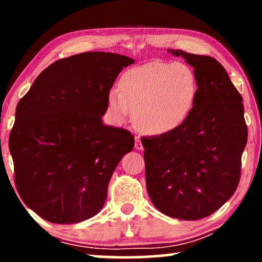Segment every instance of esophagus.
<instances>
[{"instance_id": "34e87169", "label": "esophagus", "mask_w": 262, "mask_h": 262, "mask_svg": "<svg viewBox=\"0 0 262 262\" xmlns=\"http://www.w3.org/2000/svg\"><path fill=\"white\" fill-rule=\"evenodd\" d=\"M135 148L136 149H139V150H142L143 149V144H142V142H141V137L137 135V136H135Z\"/></svg>"}]
</instances>
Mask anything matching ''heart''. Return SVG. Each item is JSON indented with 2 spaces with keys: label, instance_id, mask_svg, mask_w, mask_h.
I'll return each instance as SVG.
<instances>
[{
  "label": "heart",
  "instance_id": "obj_1",
  "mask_svg": "<svg viewBox=\"0 0 262 262\" xmlns=\"http://www.w3.org/2000/svg\"><path fill=\"white\" fill-rule=\"evenodd\" d=\"M196 94V76L188 64L156 62L123 75L119 91L110 92L108 110L117 121H123L134 111L141 130L165 134L185 122Z\"/></svg>",
  "mask_w": 262,
  "mask_h": 262
}]
</instances>
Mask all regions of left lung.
<instances>
[{"label": "left lung", "instance_id": "8db88e82", "mask_svg": "<svg viewBox=\"0 0 262 262\" xmlns=\"http://www.w3.org/2000/svg\"><path fill=\"white\" fill-rule=\"evenodd\" d=\"M194 68L198 94L177 129L141 137L150 200L170 217L205 219L238 187L247 142L243 97L223 66L211 56L167 50Z\"/></svg>", "mask_w": 262, "mask_h": 262}]
</instances>
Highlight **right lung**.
Here are the masks:
<instances>
[{"label":"right lung","mask_w":262,"mask_h":262,"mask_svg":"<svg viewBox=\"0 0 262 262\" xmlns=\"http://www.w3.org/2000/svg\"><path fill=\"white\" fill-rule=\"evenodd\" d=\"M130 57L85 52L57 60L18 101L9 136L15 185L30 209L56 224L98 214L115 167L134 135L101 121Z\"/></svg>","instance_id":"obj_1"}]
</instances>
